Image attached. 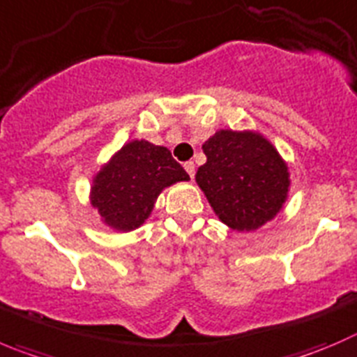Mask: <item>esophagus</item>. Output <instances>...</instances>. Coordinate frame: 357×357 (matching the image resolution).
<instances>
[{"mask_svg": "<svg viewBox=\"0 0 357 357\" xmlns=\"http://www.w3.org/2000/svg\"><path fill=\"white\" fill-rule=\"evenodd\" d=\"M184 168H185V172L189 173V176H191V178H195V162L192 161L184 162Z\"/></svg>", "mask_w": 357, "mask_h": 357, "instance_id": "esophagus-1", "label": "esophagus"}]
</instances>
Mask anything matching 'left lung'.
Listing matches in <instances>:
<instances>
[{"instance_id":"1","label":"left lung","mask_w":357,"mask_h":357,"mask_svg":"<svg viewBox=\"0 0 357 357\" xmlns=\"http://www.w3.org/2000/svg\"><path fill=\"white\" fill-rule=\"evenodd\" d=\"M203 152L206 162L196 172V182L224 224L250 231L282 208L289 173L261 135L220 130L203 144Z\"/></svg>"}]
</instances>
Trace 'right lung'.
I'll list each match as a JSON object with an SVG mask.
<instances>
[{
  "label": "right lung",
  "instance_id": "add662e5",
  "mask_svg": "<svg viewBox=\"0 0 357 357\" xmlns=\"http://www.w3.org/2000/svg\"><path fill=\"white\" fill-rule=\"evenodd\" d=\"M181 181L189 175L168 149L135 140L98 173L91 199L108 226L130 231L147 219L159 192Z\"/></svg>",
  "mask_w": 357,
  "mask_h": 357
}]
</instances>
